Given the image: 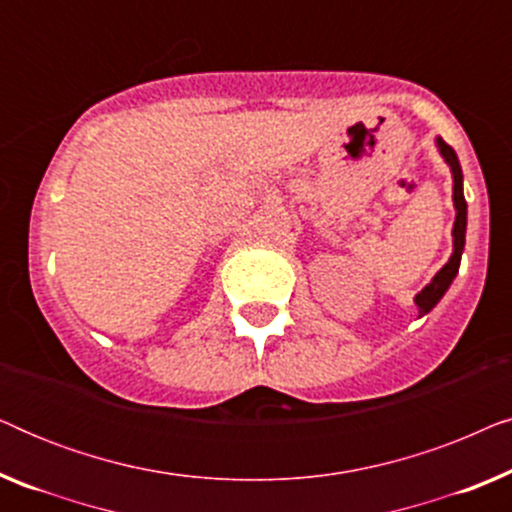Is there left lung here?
I'll use <instances>...</instances> for the list:
<instances>
[{
  "instance_id": "8db88e82",
  "label": "left lung",
  "mask_w": 512,
  "mask_h": 512,
  "mask_svg": "<svg viewBox=\"0 0 512 512\" xmlns=\"http://www.w3.org/2000/svg\"><path fill=\"white\" fill-rule=\"evenodd\" d=\"M438 149L443 153L445 163L452 167V177H454V209H457V219H454V228H452V237H454V254L450 256L436 277L431 279V284H426L422 293H417L415 303L419 307V317L426 312H431L440 298L445 296V291L450 289L452 279L457 277L459 272V263H461V251H464V242H466V200H464V177H461V167H459V158L450 144H445L443 139L438 137Z\"/></svg>"
}]
</instances>
